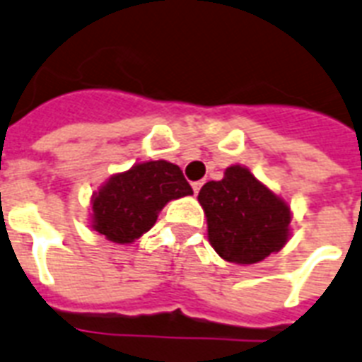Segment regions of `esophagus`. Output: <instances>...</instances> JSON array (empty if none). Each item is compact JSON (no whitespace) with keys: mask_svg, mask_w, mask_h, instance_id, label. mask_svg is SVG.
<instances>
[{"mask_svg":"<svg viewBox=\"0 0 362 362\" xmlns=\"http://www.w3.org/2000/svg\"><path fill=\"white\" fill-rule=\"evenodd\" d=\"M202 181H194V183H192V190H194V194H198V190L202 189Z\"/></svg>","mask_w":362,"mask_h":362,"instance_id":"34e87169","label":"esophagus"}]
</instances>
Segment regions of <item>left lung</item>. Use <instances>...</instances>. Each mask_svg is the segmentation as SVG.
<instances>
[{"label": "left lung", "mask_w": 362, "mask_h": 362, "mask_svg": "<svg viewBox=\"0 0 362 362\" xmlns=\"http://www.w3.org/2000/svg\"><path fill=\"white\" fill-rule=\"evenodd\" d=\"M198 202L206 213L207 240L226 262H260L291 238L288 202L242 164L226 168L221 181L204 185Z\"/></svg>", "instance_id": "8db88e82"}]
</instances>
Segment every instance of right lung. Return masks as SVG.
I'll return each mask as SVG.
<instances>
[{
	"instance_id": "1",
	"label": "right lung",
	"mask_w": 362,
	"mask_h": 362,
	"mask_svg": "<svg viewBox=\"0 0 362 362\" xmlns=\"http://www.w3.org/2000/svg\"><path fill=\"white\" fill-rule=\"evenodd\" d=\"M192 194L179 166L168 160L136 162L113 173L90 196V228L128 245L151 230L168 202Z\"/></svg>"
}]
</instances>
